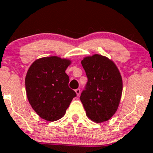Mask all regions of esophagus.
<instances>
[{
  "instance_id": "34e87169",
  "label": "esophagus",
  "mask_w": 153,
  "mask_h": 153,
  "mask_svg": "<svg viewBox=\"0 0 153 153\" xmlns=\"http://www.w3.org/2000/svg\"><path fill=\"white\" fill-rule=\"evenodd\" d=\"M75 93H76L77 96H79V95H80V90L79 88L76 89V90H75Z\"/></svg>"
}]
</instances>
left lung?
<instances>
[{
  "label": "left lung",
  "mask_w": 153,
  "mask_h": 153,
  "mask_svg": "<svg viewBox=\"0 0 153 153\" xmlns=\"http://www.w3.org/2000/svg\"><path fill=\"white\" fill-rule=\"evenodd\" d=\"M88 82L80 99L86 115L94 122H106L118 108L122 93V79L113 61L100 54L81 61Z\"/></svg>",
  "instance_id": "1"
}]
</instances>
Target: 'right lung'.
Returning a JSON list of instances; mask_svg holds the SVG:
<instances>
[{"label": "right lung", "instance_id": "1", "mask_svg": "<svg viewBox=\"0 0 153 153\" xmlns=\"http://www.w3.org/2000/svg\"><path fill=\"white\" fill-rule=\"evenodd\" d=\"M71 61L57 56L35 60L25 78L26 96L41 118L50 122L61 119L76 93L68 86L65 71Z\"/></svg>", "mask_w": 153, "mask_h": 153}]
</instances>
